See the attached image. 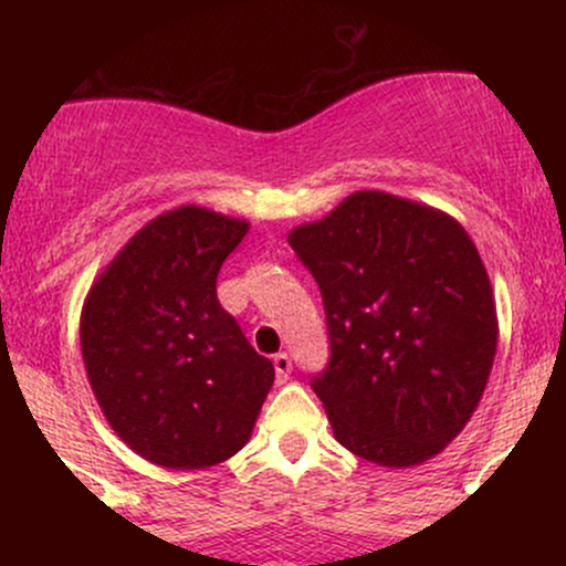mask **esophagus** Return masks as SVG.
<instances>
[{"label": "esophagus", "instance_id": "esophagus-1", "mask_svg": "<svg viewBox=\"0 0 566 566\" xmlns=\"http://www.w3.org/2000/svg\"><path fill=\"white\" fill-rule=\"evenodd\" d=\"M274 369H276V378H279V382H284L290 378V373H292V359H290V354H276L274 356Z\"/></svg>", "mask_w": 566, "mask_h": 566}]
</instances>
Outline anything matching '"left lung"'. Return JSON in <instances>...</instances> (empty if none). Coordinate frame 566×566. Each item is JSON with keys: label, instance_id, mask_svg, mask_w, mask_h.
Returning a JSON list of instances; mask_svg holds the SVG:
<instances>
[{"label": "left lung", "instance_id": "left-lung-1", "mask_svg": "<svg viewBox=\"0 0 566 566\" xmlns=\"http://www.w3.org/2000/svg\"><path fill=\"white\" fill-rule=\"evenodd\" d=\"M290 244L322 292L329 361L311 388L335 439L391 469L444 450L482 399L497 348L490 279L463 226L356 191Z\"/></svg>", "mask_w": 566, "mask_h": 566}]
</instances>
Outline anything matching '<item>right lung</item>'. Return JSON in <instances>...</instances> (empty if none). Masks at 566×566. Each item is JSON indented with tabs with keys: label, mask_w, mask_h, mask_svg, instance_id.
Instances as JSON below:
<instances>
[{
	"label": "right lung",
	"mask_w": 566,
	"mask_h": 566,
	"mask_svg": "<svg viewBox=\"0 0 566 566\" xmlns=\"http://www.w3.org/2000/svg\"><path fill=\"white\" fill-rule=\"evenodd\" d=\"M247 233L205 207L154 218L103 271L82 311V356L103 415L165 469H207L250 439L274 365L218 301Z\"/></svg>",
	"instance_id": "obj_1"
}]
</instances>
